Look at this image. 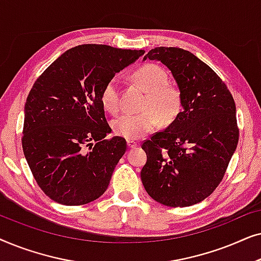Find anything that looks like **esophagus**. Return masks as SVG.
I'll list each match as a JSON object with an SVG mask.
<instances>
[{
	"mask_svg": "<svg viewBox=\"0 0 261 261\" xmlns=\"http://www.w3.org/2000/svg\"><path fill=\"white\" fill-rule=\"evenodd\" d=\"M127 145H128V147H129V148H135V147H138V146H139L138 142L134 141V140H128Z\"/></svg>",
	"mask_w": 261,
	"mask_h": 261,
	"instance_id": "1",
	"label": "esophagus"
}]
</instances>
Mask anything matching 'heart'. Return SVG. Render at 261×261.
<instances>
[{
    "label": "heart",
    "instance_id": "heart-1",
    "mask_svg": "<svg viewBox=\"0 0 261 261\" xmlns=\"http://www.w3.org/2000/svg\"><path fill=\"white\" fill-rule=\"evenodd\" d=\"M134 81L147 92L142 109L139 114H123L113 121L116 135L126 140H139L159 126V122L171 123L180 112V94L176 88L167 85L166 72L154 64L140 67L134 72ZM103 108L110 114L119 113L120 80L113 77L107 82L101 94Z\"/></svg>",
    "mask_w": 261,
    "mask_h": 261
}]
</instances>
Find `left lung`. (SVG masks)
Instances as JSON below:
<instances>
[{
	"mask_svg": "<svg viewBox=\"0 0 261 261\" xmlns=\"http://www.w3.org/2000/svg\"><path fill=\"white\" fill-rule=\"evenodd\" d=\"M171 71L179 89L181 112L165 130L142 144L145 190L167 206L202 202L222 180L237 149V108L226 84L201 59L178 47H155L144 60Z\"/></svg>",
	"mask_w": 261,
	"mask_h": 261,
	"instance_id": "obj_1",
	"label": "left lung"
}]
</instances>
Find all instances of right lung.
I'll use <instances>...</instances> for the list:
<instances>
[{
	"instance_id": "1",
	"label": "right lung",
	"mask_w": 261,
	"mask_h": 261,
	"mask_svg": "<svg viewBox=\"0 0 261 261\" xmlns=\"http://www.w3.org/2000/svg\"><path fill=\"white\" fill-rule=\"evenodd\" d=\"M144 49L80 45L67 49L38 78L24 105L22 148L41 190L64 205L97 199L108 188L126 140L106 139L101 94L107 82Z\"/></svg>"
}]
</instances>
